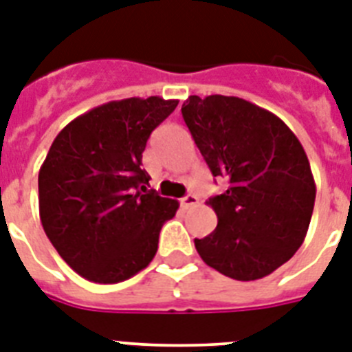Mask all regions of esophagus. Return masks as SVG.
Masks as SVG:
<instances>
[{"label": "esophagus", "mask_w": 352, "mask_h": 352, "mask_svg": "<svg viewBox=\"0 0 352 352\" xmlns=\"http://www.w3.org/2000/svg\"><path fill=\"white\" fill-rule=\"evenodd\" d=\"M197 204H199V197L197 195H186L181 199V206L184 210H190V208H193Z\"/></svg>", "instance_id": "1"}]
</instances>
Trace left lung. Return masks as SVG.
I'll return each instance as SVG.
<instances>
[{
	"instance_id": "obj_1",
	"label": "left lung",
	"mask_w": 352,
	"mask_h": 352,
	"mask_svg": "<svg viewBox=\"0 0 352 352\" xmlns=\"http://www.w3.org/2000/svg\"><path fill=\"white\" fill-rule=\"evenodd\" d=\"M186 126L228 190L208 204L219 224L195 248L206 264L250 282L295 255L309 228L316 186L296 135L275 113L241 97L190 96Z\"/></svg>"
}]
</instances>
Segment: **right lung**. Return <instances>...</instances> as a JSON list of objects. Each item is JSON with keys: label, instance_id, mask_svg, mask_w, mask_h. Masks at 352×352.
Returning <instances> with one entry per match:
<instances>
[{"label": "right lung", "instance_id": "obj_1", "mask_svg": "<svg viewBox=\"0 0 352 352\" xmlns=\"http://www.w3.org/2000/svg\"><path fill=\"white\" fill-rule=\"evenodd\" d=\"M179 101L130 97L68 122L39 170V217L48 241L77 275L96 284L131 278L157 253L179 202L148 188L142 151Z\"/></svg>", "mask_w": 352, "mask_h": 352}]
</instances>
